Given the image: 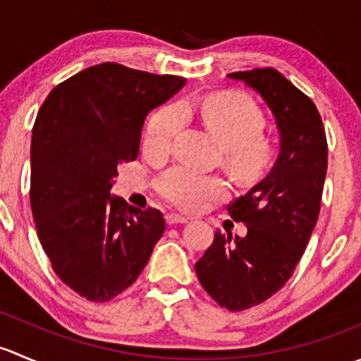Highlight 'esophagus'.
<instances>
[{"instance_id":"obj_1","label":"esophagus","mask_w":361,"mask_h":361,"mask_svg":"<svg viewBox=\"0 0 361 361\" xmlns=\"http://www.w3.org/2000/svg\"><path fill=\"white\" fill-rule=\"evenodd\" d=\"M188 220H190V218L181 216V214H176V213H169V214H166V224H167V225L188 224Z\"/></svg>"}]
</instances>
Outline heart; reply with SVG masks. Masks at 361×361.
Instances as JSON below:
<instances>
[{
	"label": "heart",
	"instance_id": "obj_1",
	"mask_svg": "<svg viewBox=\"0 0 361 361\" xmlns=\"http://www.w3.org/2000/svg\"><path fill=\"white\" fill-rule=\"evenodd\" d=\"M199 111L204 126L224 148V162L238 176H253L267 162L269 147L260 136L264 115L248 97L234 94L209 96L201 104L183 101L155 113L143 136L148 155L166 157L185 127L187 116ZM159 192L166 201L183 209H202L227 195V183L213 174H202L188 166L167 171L159 180Z\"/></svg>",
	"mask_w": 361,
	"mask_h": 361
}]
</instances>
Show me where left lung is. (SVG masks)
<instances>
[{
	"label": "left lung",
	"instance_id": "obj_1",
	"mask_svg": "<svg viewBox=\"0 0 361 361\" xmlns=\"http://www.w3.org/2000/svg\"><path fill=\"white\" fill-rule=\"evenodd\" d=\"M228 78L260 94L279 133V154L267 176L227 207L246 225V235L216 231L195 264L213 300L228 311H245L292 278L318 221L329 148L314 103L274 68L231 73Z\"/></svg>",
	"mask_w": 361,
	"mask_h": 361
}]
</instances>
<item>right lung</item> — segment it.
I'll return each mask as SVG.
<instances>
[{"label":"right lung","mask_w":361,"mask_h":361,"mask_svg":"<svg viewBox=\"0 0 361 361\" xmlns=\"http://www.w3.org/2000/svg\"><path fill=\"white\" fill-rule=\"evenodd\" d=\"M185 78L103 63L59 83L31 140V209L52 269L71 290L108 302L129 288L162 238V213L111 195L118 166L136 160L147 115Z\"/></svg>","instance_id":"add662e5"}]
</instances>
